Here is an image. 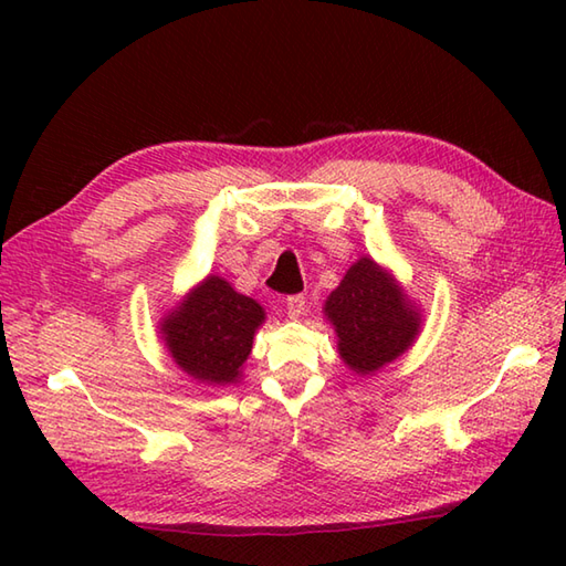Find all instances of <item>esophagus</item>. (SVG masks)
Returning <instances> with one entry per match:
<instances>
[{
    "label": "esophagus",
    "mask_w": 566,
    "mask_h": 566,
    "mask_svg": "<svg viewBox=\"0 0 566 566\" xmlns=\"http://www.w3.org/2000/svg\"><path fill=\"white\" fill-rule=\"evenodd\" d=\"M304 308H306V296L304 294H292V296H286V311H290V316L292 318H298L304 314Z\"/></svg>",
    "instance_id": "34e87169"
}]
</instances>
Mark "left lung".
I'll use <instances>...</instances> for the list:
<instances>
[{
    "label": "left lung",
    "instance_id": "1",
    "mask_svg": "<svg viewBox=\"0 0 566 566\" xmlns=\"http://www.w3.org/2000/svg\"><path fill=\"white\" fill-rule=\"evenodd\" d=\"M338 333V350L359 375H369L413 343L420 318L394 284L391 274L369 258L357 260L326 302Z\"/></svg>",
    "mask_w": 566,
    "mask_h": 566
}]
</instances>
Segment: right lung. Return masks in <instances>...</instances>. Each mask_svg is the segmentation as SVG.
I'll return each mask as SVG.
<instances>
[{"instance_id":"obj_1","label":"right lung","mask_w":566,"mask_h":566,"mask_svg":"<svg viewBox=\"0 0 566 566\" xmlns=\"http://www.w3.org/2000/svg\"><path fill=\"white\" fill-rule=\"evenodd\" d=\"M262 321L264 311L258 302L233 292L221 276H209L163 323V333L175 363L189 377L231 384L252 350V335Z\"/></svg>"}]
</instances>
